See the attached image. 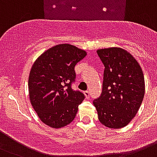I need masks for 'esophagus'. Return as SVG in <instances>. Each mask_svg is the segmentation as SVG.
Instances as JSON below:
<instances>
[{
    "mask_svg": "<svg viewBox=\"0 0 157 157\" xmlns=\"http://www.w3.org/2000/svg\"><path fill=\"white\" fill-rule=\"evenodd\" d=\"M84 95L87 98H89V97H90V92H89V91H86V92H84Z\"/></svg>",
    "mask_w": 157,
    "mask_h": 157,
    "instance_id": "34e87169",
    "label": "esophagus"
}]
</instances>
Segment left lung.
Returning a JSON list of instances; mask_svg holds the SVG:
<instances>
[{
    "mask_svg": "<svg viewBox=\"0 0 157 157\" xmlns=\"http://www.w3.org/2000/svg\"><path fill=\"white\" fill-rule=\"evenodd\" d=\"M97 52L105 66L101 95L93 101L98 120L107 128H123L134 118L144 98L143 70L137 59L121 47Z\"/></svg>",
    "mask_w": 157,
    "mask_h": 157,
    "instance_id": "8db88e82",
    "label": "left lung"
}]
</instances>
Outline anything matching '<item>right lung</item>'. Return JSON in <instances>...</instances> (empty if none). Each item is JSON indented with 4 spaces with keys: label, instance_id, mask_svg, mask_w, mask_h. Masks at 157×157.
Segmentation results:
<instances>
[{
    "label": "right lung",
    "instance_id": "1",
    "mask_svg": "<svg viewBox=\"0 0 157 157\" xmlns=\"http://www.w3.org/2000/svg\"><path fill=\"white\" fill-rule=\"evenodd\" d=\"M87 56L71 44H58L45 51L33 65L29 76L31 105L45 124L60 128L72 122L84 94L73 91L75 66Z\"/></svg>",
    "mask_w": 157,
    "mask_h": 157
}]
</instances>
